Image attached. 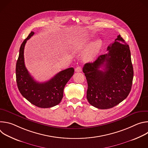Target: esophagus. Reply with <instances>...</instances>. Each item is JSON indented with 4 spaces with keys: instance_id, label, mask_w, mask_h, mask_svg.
<instances>
[{
    "instance_id": "obj_1",
    "label": "esophagus",
    "mask_w": 148,
    "mask_h": 148,
    "mask_svg": "<svg viewBox=\"0 0 148 148\" xmlns=\"http://www.w3.org/2000/svg\"><path fill=\"white\" fill-rule=\"evenodd\" d=\"M75 72H81L82 71V69L81 67H77V68H75Z\"/></svg>"
}]
</instances>
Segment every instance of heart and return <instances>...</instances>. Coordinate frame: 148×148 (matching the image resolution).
Segmentation results:
<instances>
[{
    "label": "heart",
    "mask_w": 148,
    "mask_h": 148,
    "mask_svg": "<svg viewBox=\"0 0 148 148\" xmlns=\"http://www.w3.org/2000/svg\"><path fill=\"white\" fill-rule=\"evenodd\" d=\"M102 45V41L101 40H97L91 45L89 49L84 55L85 60L89 61L94 58L95 55L98 53Z\"/></svg>",
    "instance_id": "b5f03b06"
}]
</instances>
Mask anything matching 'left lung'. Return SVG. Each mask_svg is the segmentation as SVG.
I'll list each match as a JSON object with an SVG mask.
<instances>
[{"label":"left lung","instance_id":"1","mask_svg":"<svg viewBox=\"0 0 148 148\" xmlns=\"http://www.w3.org/2000/svg\"><path fill=\"white\" fill-rule=\"evenodd\" d=\"M107 51L82 69L88 83V101L101 110L111 108L127 97L134 77L130 47L120 34Z\"/></svg>","mask_w":148,"mask_h":148}]
</instances>
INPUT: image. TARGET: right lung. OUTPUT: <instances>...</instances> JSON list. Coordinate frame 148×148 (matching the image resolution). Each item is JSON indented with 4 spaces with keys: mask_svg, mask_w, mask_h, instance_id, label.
Returning a JSON list of instances; mask_svg holds the SVG:
<instances>
[{
    "mask_svg": "<svg viewBox=\"0 0 148 148\" xmlns=\"http://www.w3.org/2000/svg\"><path fill=\"white\" fill-rule=\"evenodd\" d=\"M34 34L31 32L21 45L16 67L17 85L21 94L31 103L39 108H51L61 102L64 87L74 74V69L71 67L62 70L46 82L35 81L26 68L24 60L25 45Z\"/></svg>",
    "mask_w": 148,
    "mask_h": 148,
    "instance_id": "1",
    "label": "right lung"
}]
</instances>
